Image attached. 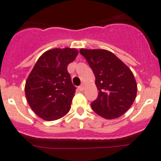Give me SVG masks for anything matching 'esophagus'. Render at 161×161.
<instances>
[{
    "label": "esophagus",
    "instance_id": "esophagus-1",
    "mask_svg": "<svg viewBox=\"0 0 161 161\" xmlns=\"http://www.w3.org/2000/svg\"><path fill=\"white\" fill-rule=\"evenodd\" d=\"M84 86H84V84H82L81 86H79V91H83V90H84Z\"/></svg>",
    "mask_w": 161,
    "mask_h": 161
}]
</instances>
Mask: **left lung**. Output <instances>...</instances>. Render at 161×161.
<instances>
[{"label": "left lung", "instance_id": "1", "mask_svg": "<svg viewBox=\"0 0 161 161\" xmlns=\"http://www.w3.org/2000/svg\"><path fill=\"white\" fill-rule=\"evenodd\" d=\"M79 52L95 76L98 95L91 104L93 111L108 119L124 115L136 97L137 85L131 70L108 50L81 49Z\"/></svg>", "mask_w": 161, "mask_h": 161}]
</instances>
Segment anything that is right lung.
Instances as JSON below:
<instances>
[{"instance_id": "1", "label": "right lung", "mask_w": 161, "mask_h": 161, "mask_svg": "<svg viewBox=\"0 0 161 161\" xmlns=\"http://www.w3.org/2000/svg\"><path fill=\"white\" fill-rule=\"evenodd\" d=\"M77 55L73 48L52 49L39 58L30 72L25 96L31 109L42 119H58L70 111L76 87L67 66Z\"/></svg>"}]
</instances>
